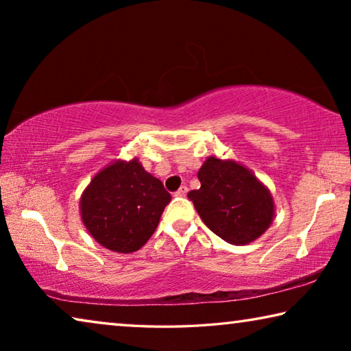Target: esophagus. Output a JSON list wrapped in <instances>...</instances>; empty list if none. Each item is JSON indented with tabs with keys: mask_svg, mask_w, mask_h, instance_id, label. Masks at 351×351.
<instances>
[{
	"mask_svg": "<svg viewBox=\"0 0 351 351\" xmlns=\"http://www.w3.org/2000/svg\"><path fill=\"white\" fill-rule=\"evenodd\" d=\"M187 192H189V189H187V186H181L180 189L176 190L175 192V197H180V198H182V197H186L187 195Z\"/></svg>",
	"mask_w": 351,
	"mask_h": 351,
	"instance_id": "34e87169",
	"label": "esophagus"
}]
</instances>
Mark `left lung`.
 Returning <instances> with one entry per match:
<instances>
[{"label": "left lung", "mask_w": 351, "mask_h": 351, "mask_svg": "<svg viewBox=\"0 0 351 351\" xmlns=\"http://www.w3.org/2000/svg\"><path fill=\"white\" fill-rule=\"evenodd\" d=\"M201 187L187 193L204 224L230 245H247L274 219V199L251 170L209 156L198 171Z\"/></svg>", "instance_id": "8db88e82"}]
</instances>
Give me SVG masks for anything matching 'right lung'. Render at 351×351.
Listing matches in <instances>:
<instances>
[{
	"mask_svg": "<svg viewBox=\"0 0 351 351\" xmlns=\"http://www.w3.org/2000/svg\"><path fill=\"white\" fill-rule=\"evenodd\" d=\"M170 193L138 159L114 161L93 178L80 198L82 221L112 252L141 249L158 228Z\"/></svg>",
	"mask_w": 351,
	"mask_h": 351,
	"instance_id": "add662e5",
	"label": "right lung"
}]
</instances>
